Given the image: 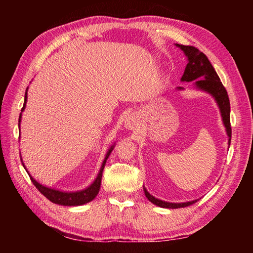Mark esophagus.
<instances>
[{
  "instance_id": "34e87169",
  "label": "esophagus",
  "mask_w": 253,
  "mask_h": 253,
  "mask_svg": "<svg viewBox=\"0 0 253 253\" xmlns=\"http://www.w3.org/2000/svg\"><path fill=\"white\" fill-rule=\"evenodd\" d=\"M137 126V118L134 116V115H130V116H128L125 121V127L127 129H135Z\"/></svg>"
}]
</instances>
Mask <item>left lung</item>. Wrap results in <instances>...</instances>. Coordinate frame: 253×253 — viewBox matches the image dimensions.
Here are the masks:
<instances>
[{
	"instance_id": "left-lung-1",
	"label": "left lung",
	"mask_w": 253,
	"mask_h": 253,
	"mask_svg": "<svg viewBox=\"0 0 253 253\" xmlns=\"http://www.w3.org/2000/svg\"><path fill=\"white\" fill-rule=\"evenodd\" d=\"M179 49L183 50L187 57V65L184 74L182 76L181 80L190 83V81H195L196 88L201 89V90L207 91L214 97V99L217 102L219 106L222 121H223L224 126L226 128V134L229 136V145L231 143V124H230V100L228 92H226L224 85L222 84L219 76L214 70L211 62L209 61L207 55L203 52H201L199 49L192 45H183V44H176ZM181 90V87H178ZM144 192L146 198L151 201L153 204L157 205L160 208L165 209H179V208H186L190 205L198 202L199 200L191 201V202H184V203H169L165 202V201L158 200L154 198L147 192L146 188L144 187Z\"/></svg>"
}]
</instances>
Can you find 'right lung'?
<instances>
[{"label":"right lung","instance_id":"obj_1","mask_svg":"<svg viewBox=\"0 0 253 253\" xmlns=\"http://www.w3.org/2000/svg\"><path fill=\"white\" fill-rule=\"evenodd\" d=\"M27 91H28V88H27ZM25 91V96H24V104L22 107V110L23 111L25 108V102H27L28 99V92ZM21 121V114H20V119H19V123ZM20 125V124H19ZM114 146H111L109 148V151L107 152L106 154V157L104 162H102V165L100 168L99 173H98L97 177L93 183L91 184L90 186H88L87 188H84L83 191H77V192H62V191H59V190H54V188H51V187H46L44 185H42L39 182H37L36 179H34L31 175L29 173V176L31 178L32 183L34 184V186H36L38 190L41 194H43L46 199L49 201H51L52 203L55 204H59V205H65V207H77V205H83L85 204L88 202H90L93 199L96 198L98 192H99V188H100V184H101V177H102V170H104L105 168V164H106V161L107 158L109 157L111 151H113ZM23 164V163H22ZM24 166V164H23ZM25 169V166H24ZM28 172V170H27Z\"/></svg>","mask_w":253,"mask_h":253}]
</instances>
